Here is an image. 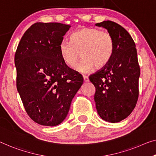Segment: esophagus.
I'll list each match as a JSON object with an SVG mask.
<instances>
[{"label": "esophagus", "mask_w": 156, "mask_h": 156, "mask_svg": "<svg viewBox=\"0 0 156 156\" xmlns=\"http://www.w3.org/2000/svg\"><path fill=\"white\" fill-rule=\"evenodd\" d=\"M83 77L85 82H89V78H88L87 76H83Z\"/></svg>", "instance_id": "34e87169"}]
</instances>
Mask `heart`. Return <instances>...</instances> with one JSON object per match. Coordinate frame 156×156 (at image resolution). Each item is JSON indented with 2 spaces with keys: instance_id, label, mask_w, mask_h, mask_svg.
I'll return each mask as SVG.
<instances>
[{
  "instance_id": "1",
  "label": "heart",
  "mask_w": 156,
  "mask_h": 156,
  "mask_svg": "<svg viewBox=\"0 0 156 156\" xmlns=\"http://www.w3.org/2000/svg\"><path fill=\"white\" fill-rule=\"evenodd\" d=\"M71 41L63 39L59 44L62 59L71 69L75 68L80 55L83 59L78 70L83 73L90 71L94 66L102 68L112 57L113 40L106 31L83 27L71 35Z\"/></svg>"
}]
</instances>
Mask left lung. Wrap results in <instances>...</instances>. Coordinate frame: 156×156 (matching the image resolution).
Instances as JSON below:
<instances>
[{
    "instance_id": "8db88e82",
    "label": "left lung",
    "mask_w": 156,
    "mask_h": 156,
    "mask_svg": "<svg viewBox=\"0 0 156 156\" xmlns=\"http://www.w3.org/2000/svg\"><path fill=\"white\" fill-rule=\"evenodd\" d=\"M96 26L108 30L113 40V52L108 64L89 76L95 87L98 114L106 121L118 122L135 107L139 97L140 68L135 43L124 28L112 21Z\"/></svg>"
}]
</instances>
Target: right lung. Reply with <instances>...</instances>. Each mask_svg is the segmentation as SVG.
I'll return each instance as SVG.
<instances>
[{
    "label": "right lung",
    "instance_id": "add662e5",
    "mask_svg": "<svg viewBox=\"0 0 156 156\" xmlns=\"http://www.w3.org/2000/svg\"><path fill=\"white\" fill-rule=\"evenodd\" d=\"M71 26L35 23L21 38L15 55L17 88L27 114L38 124L56 126L66 118L83 83L64 63L59 44Z\"/></svg>",
    "mask_w": 156,
    "mask_h": 156
}]
</instances>
